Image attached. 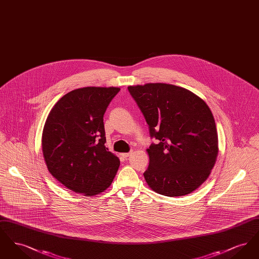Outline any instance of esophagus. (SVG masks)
<instances>
[{
    "label": "esophagus",
    "mask_w": 259,
    "mask_h": 259,
    "mask_svg": "<svg viewBox=\"0 0 259 259\" xmlns=\"http://www.w3.org/2000/svg\"><path fill=\"white\" fill-rule=\"evenodd\" d=\"M131 154H132V152H127V153H122L121 155H122V157H124V158H127V157H129Z\"/></svg>",
    "instance_id": "esophagus-1"
}]
</instances>
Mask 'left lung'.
Here are the masks:
<instances>
[{
	"mask_svg": "<svg viewBox=\"0 0 259 259\" xmlns=\"http://www.w3.org/2000/svg\"><path fill=\"white\" fill-rule=\"evenodd\" d=\"M157 140L147 149L144 177L161 195L193 192L209 176L219 153L213 115L203 99L184 87L167 83L128 87Z\"/></svg>",
	"mask_w": 259,
	"mask_h": 259,
	"instance_id": "1",
	"label": "left lung"
}]
</instances>
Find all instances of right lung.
I'll return each instance as SVG.
<instances>
[{"instance_id":"obj_1","label":"right lung","mask_w":259,"mask_h":259,"mask_svg":"<svg viewBox=\"0 0 259 259\" xmlns=\"http://www.w3.org/2000/svg\"><path fill=\"white\" fill-rule=\"evenodd\" d=\"M118 87H83L64 95L45 123L41 147L52 177L84 196L111 185L119 158L105 147L104 114Z\"/></svg>"}]
</instances>
